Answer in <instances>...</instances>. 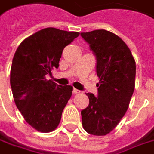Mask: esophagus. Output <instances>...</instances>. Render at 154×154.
I'll return each instance as SVG.
<instances>
[{
	"instance_id": "1",
	"label": "esophagus",
	"mask_w": 154,
	"mask_h": 154,
	"mask_svg": "<svg viewBox=\"0 0 154 154\" xmlns=\"http://www.w3.org/2000/svg\"><path fill=\"white\" fill-rule=\"evenodd\" d=\"M73 93L74 94H79L80 93V91H79V90H77V89H74L73 90Z\"/></svg>"
}]
</instances>
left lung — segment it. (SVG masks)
<instances>
[{
    "instance_id": "obj_1",
    "label": "left lung",
    "mask_w": 154,
    "mask_h": 154,
    "mask_svg": "<svg viewBox=\"0 0 154 154\" xmlns=\"http://www.w3.org/2000/svg\"><path fill=\"white\" fill-rule=\"evenodd\" d=\"M97 57L98 96L87 93L90 103L81 111L86 132L105 136L118 125L126 113L135 90L136 62L121 38L97 29L80 34Z\"/></svg>"
}]
</instances>
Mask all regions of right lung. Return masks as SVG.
<instances>
[{
  "instance_id": "1",
  "label": "right lung",
  "mask_w": 154,
  "mask_h": 154,
  "mask_svg": "<svg viewBox=\"0 0 154 154\" xmlns=\"http://www.w3.org/2000/svg\"><path fill=\"white\" fill-rule=\"evenodd\" d=\"M78 32L46 28L27 37L12 59L10 83L14 102L30 126L43 133L53 131L72 96L71 85H60L46 75L59 67L63 50Z\"/></svg>"
}]
</instances>
